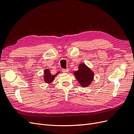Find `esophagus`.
Masks as SVG:
<instances>
[{
	"label": "esophagus",
	"mask_w": 134,
	"mask_h": 134,
	"mask_svg": "<svg viewBox=\"0 0 134 134\" xmlns=\"http://www.w3.org/2000/svg\"><path fill=\"white\" fill-rule=\"evenodd\" d=\"M62 71L63 72H68L69 71V69H64L62 70Z\"/></svg>",
	"instance_id": "esophagus-1"
}]
</instances>
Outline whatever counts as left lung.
<instances>
[{"instance_id":"8db88e82","label":"left lung","mask_w":134,"mask_h":134,"mask_svg":"<svg viewBox=\"0 0 134 134\" xmlns=\"http://www.w3.org/2000/svg\"><path fill=\"white\" fill-rule=\"evenodd\" d=\"M74 75L81 86L86 87L92 82L94 74L84 64H80L78 70L74 72Z\"/></svg>"}]
</instances>
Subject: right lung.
Segmentation results:
<instances>
[{"instance_id":"obj_1","label":"right lung","mask_w":134,"mask_h":134,"mask_svg":"<svg viewBox=\"0 0 134 134\" xmlns=\"http://www.w3.org/2000/svg\"><path fill=\"white\" fill-rule=\"evenodd\" d=\"M59 73V72H58L57 74H55V75H52L51 74L50 70H48V69H46L44 70V79L45 82L46 83H51L52 81L54 80L55 77Z\"/></svg>"}]
</instances>
